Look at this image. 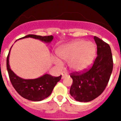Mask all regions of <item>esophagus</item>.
I'll return each mask as SVG.
<instances>
[{
  "mask_svg": "<svg viewBox=\"0 0 121 121\" xmlns=\"http://www.w3.org/2000/svg\"><path fill=\"white\" fill-rule=\"evenodd\" d=\"M61 75H62V79H63V78H64L65 77H66V76H67L68 75H67V73H66V72H62V73H61Z\"/></svg>",
  "mask_w": 121,
  "mask_h": 121,
  "instance_id": "esophagus-1",
  "label": "esophagus"
}]
</instances>
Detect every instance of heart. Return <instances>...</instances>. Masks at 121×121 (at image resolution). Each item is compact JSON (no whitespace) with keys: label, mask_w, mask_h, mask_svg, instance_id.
Masks as SVG:
<instances>
[{"label":"heart","mask_w":121,"mask_h":121,"mask_svg":"<svg viewBox=\"0 0 121 121\" xmlns=\"http://www.w3.org/2000/svg\"><path fill=\"white\" fill-rule=\"evenodd\" d=\"M96 51L97 47L94 43L78 39L60 46L56 52L61 60L68 61L70 70L79 72L86 70L92 65ZM54 62L59 67L62 66V63L58 58H54Z\"/></svg>","instance_id":"b5f03b06"}]
</instances>
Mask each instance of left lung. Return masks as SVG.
Returning <instances> with one entry per match:
<instances>
[{"label":"left lung","mask_w":121,"mask_h":121,"mask_svg":"<svg viewBox=\"0 0 121 121\" xmlns=\"http://www.w3.org/2000/svg\"><path fill=\"white\" fill-rule=\"evenodd\" d=\"M97 46V56L90 70L83 73H72L73 83L70 94L78 102H87L99 97L105 90L113 69L112 55L110 46L94 36Z\"/></svg>","instance_id":"8db88e82"}]
</instances>
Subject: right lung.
Returning <instances> with one entry per match:
<instances>
[{"label": "right lung", "mask_w": 121, "mask_h": 121, "mask_svg": "<svg viewBox=\"0 0 121 121\" xmlns=\"http://www.w3.org/2000/svg\"><path fill=\"white\" fill-rule=\"evenodd\" d=\"M27 38L39 39L46 43H51L53 39V36H41L34 35H28L19 39ZM11 48L7 58V69L12 86L18 94L26 99L35 102L41 101L49 97L57 82L61 80V75L53 77V76L46 73L35 79H24L18 77L12 71L9 65V55Z\"/></svg>", "instance_id": "add662e5"}]
</instances>
